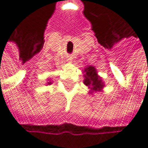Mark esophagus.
<instances>
[{"label":"esophagus","instance_id":"esophagus-1","mask_svg":"<svg viewBox=\"0 0 148 148\" xmlns=\"http://www.w3.org/2000/svg\"><path fill=\"white\" fill-rule=\"evenodd\" d=\"M68 61H69V62H72V61H73V58H72L71 56H69V58H68Z\"/></svg>","mask_w":148,"mask_h":148}]
</instances>
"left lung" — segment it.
I'll return each mask as SVG.
<instances>
[{"label":"left lung","instance_id":"8db88e82","mask_svg":"<svg viewBox=\"0 0 148 148\" xmlns=\"http://www.w3.org/2000/svg\"><path fill=\"white\" fill-rule=\"evenodd\" d=\"M84 84L88 86L89 93L93 94L97 92H102L104 87V82L102 78L98 74L97 69L93 66H87L83 70Z\"/></svg>","mask_w":148,"mask_h":148}]
</instances>
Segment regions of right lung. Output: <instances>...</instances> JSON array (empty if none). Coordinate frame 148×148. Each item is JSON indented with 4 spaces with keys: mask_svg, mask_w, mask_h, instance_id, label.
I'll return each instance as SVG.
<instances>
[{
    "mask_svg": "<svg viewBox=\"0 0 148 148\" xmlns=\"http://www.w3.org/2000/svg\"><path fill=\"white\" fill-rule=\"evenodd\" d=\"M51 84H52V81L50 80V79L48 78V79H47V86L48 85H51Z\"/></svg>",
    "mask_w": 148,
    "mask_h": 148,
    "instance_id": "add662e5",
    "label": "right lung"
}]
</instances>
